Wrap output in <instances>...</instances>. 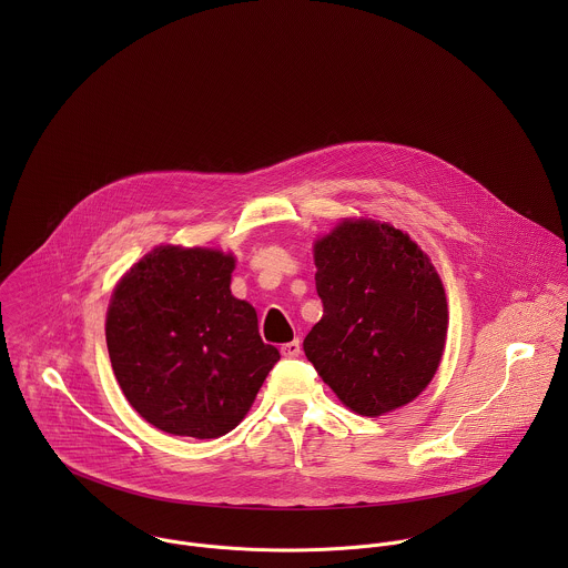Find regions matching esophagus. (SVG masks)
Masks as SVG:
<instances>
[{"label": "esophagus", "mask_w": 568, "mask_h": 568, "mask_svg": "<svg viewBox=\"0 0 568 568\" xmlns=\"http://www.w3.org/2000/svg\"><path fill=\"white\" fill-rule=\"evenodd\" d=\"M302 354V343L300 341H291V343H284L282 345V356L286 358H297Z\"/></svg>", "instance_id": "1"}]
</instances>
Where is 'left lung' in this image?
Here are the masks:
<instances>
[{
	"instance_id": "1",
	"label": "left lung",
	"mask_w": 568,
	"mask_h": 568,
	"mask_svg": "<svg viewBox=\"0 0 568 568\" xmlns=\"http://www.w3.org/2000/svg\"><path fill=\"white\" fill-rule=\"evenodd\" d=\"M324 317L304 352L325 385L358 415L417 398L433 381L448 327L442 280L405 232L343 221L315 243Z\"/></svg>"
}]
</instances>
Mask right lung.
Segmentation results:
<instances>
[{
    "label": "right lung",
    "instance_id": "add662e5",
    "mask_svg": "<svg viewBox=\"0 0 568 568\" xmlns=\"http://www.w3.org/2000/svg\"><path fill=\"white\" fill-rule=\"evenodd\" d=\"M234 255L158 246L115 286L106 311L113 374L146 422L214 439L241 424L280 361L251 304L230 291Z\"/></svg>",
    "mask_w": 568,
    "mask_h": 568
}]
</instances>
